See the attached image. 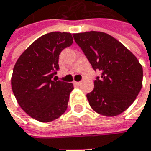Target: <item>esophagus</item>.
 <instances>
[{"mask_svg":"<svg viewBox=\"0 0 151 151\" xmlns=\"http://www.w3.org/2000/svg\"><path fill=\"white\" fill-rule=\"evenodd\" d=\"M80 84H81V81H74V85L76 86H79Z\"/></svg>","mask_w":151,"mask_h":151,"instance_id":"34e87169","label":"esophagus"}]
</instances>
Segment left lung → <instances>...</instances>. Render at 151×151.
Masks as SVG:
<instances>
[{
    "label": "left lung",
    "mask_w": 151,
    "mask_h": 151,
    "mask_svg": "<svg viewBox=\"0 0 151 151\" xmlns=\"http://www.w3.org/2000/svg\"><path fill=\"white\" fill-rule=\"evenodd\" d=\"M73 37L93 70L101 73L86 95L91 108L107 117L124 112L142 87L143 69L136 57L105 32L91 31Z\"/></svg>",
    "instance_id": "left-lung-1"
}]
</instances>
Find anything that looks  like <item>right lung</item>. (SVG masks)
Instances as JSON below:
<instances>
[{"instance_id": "right-lung-1", "label": "right lung", "mask_w": 151, "mask_h": 151, "mask_svg": "<svg viewBox=\"0 0 151 151\" xmlns=\"http://www.w3.org/2000/svg\"><path fill=\"white\" fill-rule=\"evenodd\" d=\"M73 43L71 33L52 32L35 40L18 58L12 88L20 107L32 119L50 122L65 112L72 83L57 81L59 56Z\"/></svg>"}]
</instances>
